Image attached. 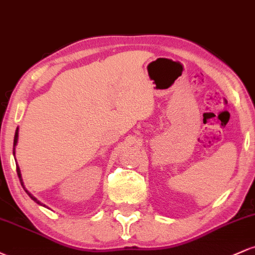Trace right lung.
I'll list each match as a JSON object with an SVG mask.
<instances>
[{"mask_svg":"<svg viewBox=\"0 0 255 255\" xmlns=\"http://www.w3.org/2000/svg\"><path fill=\"white\" fill-rule=\"evenodd\" d=\"M16 142H17V128H16V131H15V135H14V148H15V145H16ZM14 148H13V153H14ZM16 172H17V176H19V180H20V182H21V186L24 187V183H22V178H21V174H20V169H19V166H16ZM24 189H25V187H24ZM25 191H26V189H25ZM26 193H27V194L30 195V198L32 199V200H34V201H36L37 204H39V205H40L39 201H38L37 199L34 198L33 195H32L30 192H27V191H26Z\"/></svg>","mask_w":255,"mask_h":255,"instance_id":"add662e5","label":"right lung"}]
</instances>
